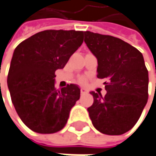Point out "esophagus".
I'll return each instance as SVG.
<instances>
[{
	"label": "esophagus",
	"instance_id": "obj_1",
	"mask_svg": "<svg viewBox=\"0 0 156 156\" xmlns=\"http://www.w3.org/2000/svg\"><path fill=\"white\" fill-rule=\"evenodd\" d=\"M80 93H81V94L83 95V94H87L88 92H87V90L86 89V88H81V89H80Z\"/></svg>",
	"mask_w": 156,
	"mask_h": 156
}]
</instances>
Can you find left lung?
Segmentation results:
<instances>
[{
	"mask_svg": "<svg viewBox=\"0 0 156 156\" xmlns=\"http://www.w3.org/2000/svg\"><path fill=\"white\" fill-rule=\"evenodd\" d=\"M85 42L98 61L97 78L107 79L104 97L91 92L94 103L87 108L99 132L121 135L140 117L148 98V71L142 54L118 38L84 32Z\"/></svg>",
	"mask_w": 156,
	"mask_h": 156,
	"instance_id": "left-lung-1",
	"label": "left lung"
}]
</instances>
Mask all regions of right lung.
<instances>
[{"label":"right lung","mask_w":156,"mask_h":156,"mask_svg":"<svg viewBox=\"0 0 156 156\" xmlns=\"http://www.w3.org/2000/svg\"><path fill=\"white\" fill-rule=\"evenodd\" d=\"M84 32L46 30L22 41L14 51L8 74V87L17 115L29 129L55 133L68 121L69 111L80 97L70 84L55 87V72L64 68L83 43Z\"/></svg>","instance_id":"obj_1"}]
</instances>
